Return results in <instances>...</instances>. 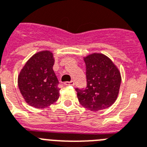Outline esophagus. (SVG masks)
Wrapping results in <instances>:
<instances>
[{"label":"esophagus","mask_w":147,"mask_h":147,"mask_svg":"<svg viewBox=\"0 0 147 147\" xmlns=\"http://www.w3.org/2000/svg\"><path fill=\"white\" fill-rule=\"evenodd\" d=\"M64 84H65L66 86H74V82L73 81V80H71V81L65 82Z\"/></svg>","instance_id":"obj_1"}]
</instances>
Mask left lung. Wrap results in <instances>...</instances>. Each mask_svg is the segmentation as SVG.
Returning a JSON list of instances; mask_svg holds the SVG:
<instances>
[{
	"instance_id": "left-lung-1",
	"label": "left lung",
	"mask_w": 147,
	"mask_h": 147,
	"mask_svg": "<svg viewBox=\"0 0 147 147\" xmlns=\"http://www.w3.org/2000/svg\"><path fill=\"white\" fill-rule=\"evenodd\" d=\"M86 64V86L76 89L77 98L84 107L99 111L110 107L117 99L121 75L118 67L107 56L93 53L84 57Z\"/></svg>"
}]
</instances>
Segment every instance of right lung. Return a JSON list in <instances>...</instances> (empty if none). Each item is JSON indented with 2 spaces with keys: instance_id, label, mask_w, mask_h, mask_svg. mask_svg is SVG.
Returning <instances> with one entry per match:
<instances>
[{
  "instance_id": "1",
  "label": "right lung",
  "mask_w": 147,
  "mask_h": 147,
  "mask_svg": "<svg viewBox=\"0 0 147 147\" xmlns=\"http://www.w3.org/2000/svg\"><path fill=\"white\" fill-rule=\"evenodd\" d=\"M54 61L51 51H41L34 54L20 71L18 87L28 105L43 109L59 98V82L53 70Z\"/></svg>"
}]
</instances>
